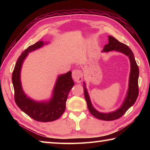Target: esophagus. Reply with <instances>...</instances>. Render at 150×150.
<instances>
[{
    "label": "esophagus",
    "mask_w": 150,
    "mask_h": 150,
    "mask_svg": "<svg viewBox=\"0 0 150 150\" xmlns=\"http://www.w3.org/2000/svg\"><path fill=\"white\" fill-rule=\"evenodd\" d=\"M72 77L76 82L79 83V82H82V79H83V76H82V73L79 69H74L72 71Z\"/></svg>",
    "instance_id": "1"
}]
</instances>
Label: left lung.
<instances>
[{
  "label": "left lung",
  "mask_w": 150,
  "mask_h": 150,
  "mask_svg": "<svg viewBox=\"0 0 150 150\" xmlns=\"http://www.w3.org/2000/svg\"><path fill=\"white\" fill-rule=\"evenodd\" d=\"M109 42L104 46L103 52H108L110 51L115 50L120 52L128 56L131 63V71H130L129 80V88L127 93L126 97L124 100L122 106L115 111L108 113H104L98 112L92 106L90 98L89 97L88 93L86 88L85 84L84 83V93L86 101L88 110L92 115L96 117L97 119L103 120H113L119 119L126 112L129 108L135 104L137 98L139 95V85L138 80L139 75V69L137 64L135 57L132 51L129 47L122 42H119L116 39L111 36H108Z\"/></svg>",
  "instance_id": "obj_1"
}]
</instances>
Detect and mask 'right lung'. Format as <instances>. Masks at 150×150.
<instances>
[{
  "mask_svg": "<svg viewBox=\"0 0 150 150\" xmlns=\"http://www.w3.org/2000/svg\"><path fill=\"white\" fill-rule=\"evenodd\" d=\"M43 41L30 46L19 56L12 73V82L14 88L15 102L20 109L33 119L39 122H51L62 116L66 109L68 93L74 85L71 71L59 76L54 88L53 97L48 102L38 103L27 97L22 89L21 69L22 62L28 53L42 47Z\"/></svg>",
  "mask_w": 150,
  "mask_h": 150,
  "instance_id": "right-lung-1",
  "label": "right lung"
}]
</instances>
